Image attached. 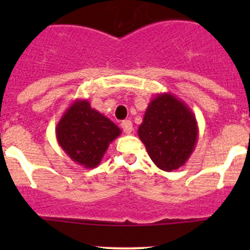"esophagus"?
Wrapping results in <instances>:
<instances>
[{"label": "esophagus", "mask_w": 250, "mask_h": 250, "mask_svg": "<svg viewBox=\"0 0 250 250\" xmlns=\"http://www.w3.org/2000/svg\"><path fill=\"white\" fill-rule=\"evenodd\" d=\"M121 125H122V129L125 130V134H130V133L133 132V123H132V121H129V120L123 121V122L121 123Z\"/></svg>", "instance_id": "esophagus-1"}]
</instances>
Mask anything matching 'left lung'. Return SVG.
Returning <instances> with one entry per match:
<instances>
[{"mask_svg": "<svg viewBox=\"0 0 250 250\" xmlns=\"http://www.w3.org/2000/svg\"><path fill=\"white\" fill-rule=\"evenodd\" d=\"M138 135L160 169H179L192 155L198 139L195 113L170 93L151 99Z\"/></svg>", "mask_w": 250, "mask_h": 250, "instance_id": "obj_1", "label": "left lung"}]
</instances>
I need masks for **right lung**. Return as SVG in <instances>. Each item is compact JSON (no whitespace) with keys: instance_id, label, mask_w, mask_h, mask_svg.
<instances>
[{"instance_id":"add662e5","label":"right lung","mask_w":250,"mask_h":250,"mask_svg":"<svg viewBox=\"0 0 250 250\" xmlns=\"http://www.w3.org/2000/svg\"><path fill=\"white\" fill-rule=\"evenodd\" d=\"M121 129L106 116L93 109L87 99H77L67 107L55 127L59 146L77 165L95 168Z\"/></svg>"}]
</instances>
